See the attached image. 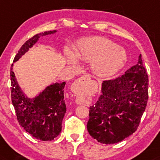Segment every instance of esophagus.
I'll use <instances>...</instances> for the list:
<instances>
[{
	"instance_id": "34e87169",
	"label": "esophagus",
	"mask_w": 160,
	"mask_h": 160,
	"mask_svg": "<svg viewBox=\"0 0 160 160\" xmlns=\"http://www.w3.org/2000/svg\"><path fill=\"white\" fill-rule=\"evenodd\" d=\"M82 79H89V76H82Z\"/></svg>"
}]
</instances>
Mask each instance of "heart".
Instances as JSON below:
<instances>
[{"label": "heart", "instance_id": "b5f03b06", "mask_svg": "<svg viewBox=\"0 0 160 160\" xmlns=\"http://www.w3.org/2000/svg\"><path fill=\"white\" fill-rule=\"evenodd\" d=\"M74 55L67 49V61L74 67L78 61L91 64L93 73L101 78H109L123 67L127 56L123 48L104 37L82 38L75 45Z\"/></svg>", "mask_w": 160, "mask_h": 160}]
</instances>
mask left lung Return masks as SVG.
<instances>
[{
  "label": "left lung",
  "mask_w": 160,
  "mask_h": 160,
  "mask_svg": "<svg viewBox=\"0 0 160 160\" xmlns=\"http://www.w3.org/2000/svg\"><path fill=\"white\" fill-rule=\"evenodd\" d=\"M148 99V76L140 55L123 75L102 82V95L89 108V135L105 144L124 140L137 130Z\"/></svg>",
  "instance_id": "left-lung-1"
}]
</instances>
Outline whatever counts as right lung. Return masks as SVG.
Here are the masks:
<instances>
[{
  "label": "right lung",
  "mask_w": 160,
  "mask_h": 160,
  "mask_svg": "<svg viewBox=\"0 0 160 160\" xmlns=\"http://www.w3.org/2000/svg\"><path fill=\"white\" fill-rule=\"evenodd\" d=\"M56 30L36 34L28 40L18 52L13 62L32 48L39 38L55 34ZM11 66V98L17 120L24 129L40 141H52L61 133L62 123L66 112L64 99L65 82L47 86L34 98H28L19 85Z\"/></svg>",
  "instance_id": "right-lung-1"
}]
</instances>
